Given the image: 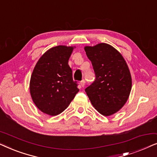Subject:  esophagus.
I'll list each match as a JSON object with an SVG mask.
<instances>
[{"mask_svg": "<svg viewBox=\"0 0 157 157\" xmlns=\"http://www.w3.org/2000/svg\"><path fill=\"white\" fill-rule=\"evenodd\" d=\"M85 81L84 80H82L80 82V84H81V87H84L85 86Z\"/></svg>", "mask_w": 157, "mask_h": 157, "instance_id": "esophagus-1", "label": "esophagus"}]
</instances>
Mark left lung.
Instances as JSON below:
<instances>
[{
	"mask_svg": "<svg viewBox=\"0 0 157 157\" xmlns=\"http://www.w3.org/2000/svg\"><path fill=\"white\" fill-rule=\"evenodd\" d=\"M91 61L96 80L85 89L91 104L105 117L120 111L132 90V76L121 53L112 46L101 43L84 47Z\"/></svg>",
	"mask_w": 157,
	"mask_h": 157,
	"instance_id": "obj_1",
	"label": "left lung"
}]
</instances>
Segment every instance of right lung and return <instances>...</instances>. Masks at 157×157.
<instances>
[{
	"mask_svg": "<svg viewBox=\"0 0 157 157\" xmlns=\"http://www.w3.org/2000/svg\"><path fill=\"white\" fill-rule=\"evenodd\" d=\"M75 48L63 45L53 47L40 56L33 68L30 94L36 107L46 114L63 112L79 91L68 65Z\"/></svg>",
	"mask_w": 157,
	"mask_h": 157,
	"instance_id": "right-lung-1",
	"label": "right lung"
}]
</instances>
